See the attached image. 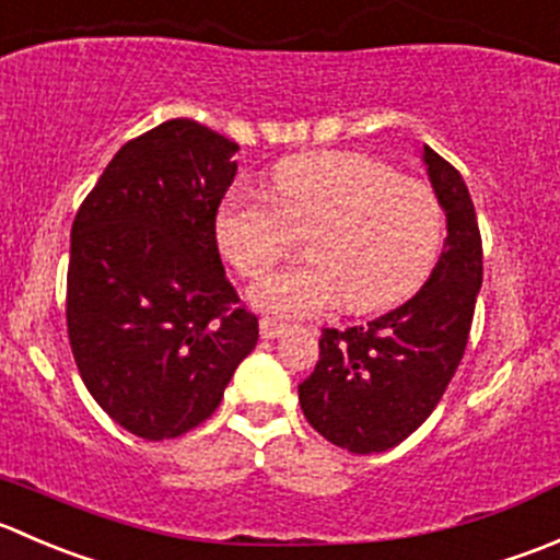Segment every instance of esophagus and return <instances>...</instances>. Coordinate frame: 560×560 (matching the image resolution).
Here are the masks:
<instances>
[{
	"mask_svg": "<svg viewBox=\"0 0 560 560\" xmlns=\"http://www.w3.org/2000/svg\"><path fill=\"white\" fill-rule=\"evenodd\" d=\"M284 330H287L284 323H276V319H268V317L259 319V336H262V339H279Z\"/></svg>",
	"mask_w": 560,
	"mask_h": 560,
	"instance_id": "esophagus-1",
	"label": "esophagus"
}]
</instances>
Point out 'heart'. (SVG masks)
I'll list each match as a JSON object with an SVG mask.
<instances>
[{
	"label": "heart",
	"instance_id": "obj_1",
	"mask_svg": "<svg viewBox=\"0 0 560 560\" xmlns=\"http://www.w3.org/2000/svg\"><path fill=\"white\" fill-rule=\"evenodd\" d=\"M306 235L308 259L276 270L252 303L284 319L317 317L341 301L366 314L394 306L430 273L443 241L435 191L385 161L314 150L279 161L268 197L232 191L215 213V241L246 279L268 273Z\"/></svg>",
	"mask_w": 560,
	"mask_h": 560
}]
</instances>
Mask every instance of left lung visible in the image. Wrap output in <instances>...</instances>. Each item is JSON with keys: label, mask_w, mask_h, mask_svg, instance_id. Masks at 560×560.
<instances>
[{"label": "left lung", "mask_w": 560, "mask_h": 560, "mask_svg": "<svg viewBox=\"0 0 560 560\" xmlns=\"http://www.w3.org/2000/svg\"><path fill=\"white\" fill-rule=\"evenodd\" d=\"M424 164L448 237L427 284L366 325L323 328L319 361L298 385L308 424L334 446L377 454L399 446L441 401L474 323L481 235L463 175L424 144Z\"/></svg>", "instance_id": "obj_1"}]
</instances>
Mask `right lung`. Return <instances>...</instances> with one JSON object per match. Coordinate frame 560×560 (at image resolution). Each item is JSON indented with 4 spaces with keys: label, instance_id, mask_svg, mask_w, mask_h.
Wrapping results in <instances>:
<instances>
[{
    "label": "right lung",
    "instance_id": "1",
    "mask_svg": "<svg viewBox=\"0 0 560 560\" xmlns=\"http://www.w3.org/2000/svg\"><path fill=\"white\" fill-rule=\"evenodd\" d=\"M237 144L166 119L117 150L75 213L68 336L92 399L130 435L180 438L221 405L259 323L215 243Z\"/></svg>",
    "mask_w": 560,
    "mask_h": 560
}]
</instances>
